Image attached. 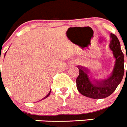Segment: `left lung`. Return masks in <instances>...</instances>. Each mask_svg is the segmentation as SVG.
<instances>
[{
	"label": "left lung",
	"instance_id": "obj_1",
	"mask_svg": "<svg viewBox=\"0 0 127 127\" xmlns=\"http://www.w3.org/2000/svg\"><path fill=\"white\" fill-rule=\"evenodd\" d=\"M110 38L109 47L113 51L115 62L113 71L109 77L102 79H95L90 74V70L88 68L77 66L79 74L76 79V86L79 92L85 97L94 99L109 97L114 92L123 79L124 55L121 50L120 43L117 37L113 33L110 34Z\"/></svg>",
	"mask_w": 127,
	"mask_h": 127
}]
</instances>
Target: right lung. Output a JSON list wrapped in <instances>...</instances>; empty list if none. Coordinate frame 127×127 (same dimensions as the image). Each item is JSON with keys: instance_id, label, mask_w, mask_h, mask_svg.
Instances as JSON below:
<instances>
[{"instance_id": "1", "label": "right lung", "mask_w": 127, "mask_h": 127, "mask_svg": "<svg viewBox=\"0 0 127 127\" xmlns=\"http://www.w3.org/2000/svg\"><path fill=\"white\" fill-rule=\"evenodd\" d=\"M51 90H50V92L48 93V95H46V97H44V98H43V99H44V98H47V97H48V96H49V95H50V93H51ZM43 99H42V100H43Z\"/></svg>"}]
</instances>
